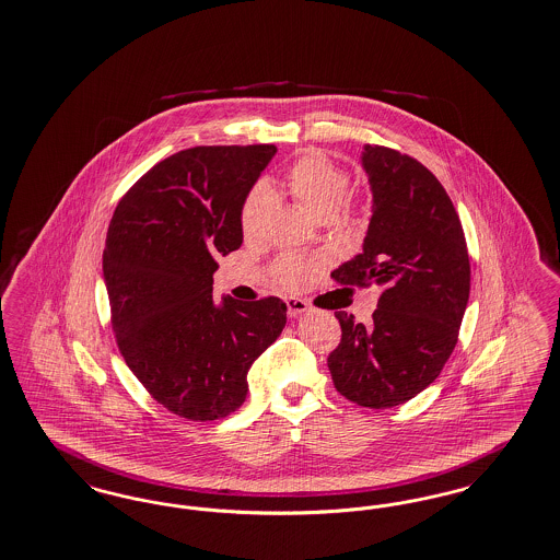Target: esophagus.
Returning <instances> with one entry per match:
<instances>
[{
    "mask_svg": "<svg viewBox=\"0 0 560 560\" xmlns=\"http://www.w3.org/2000/svg\"><path fill=\"white\" fill-rule=\"evenodd\" d=\"M285 304H288V314L290 316H300V314L308 311V304L304 300H300V298H288Z\"/></svg>",
    "mask_w": 560,
    "mask_h": 560,
    "instance_id": "obj_1",
    "label": "esophagus"
}]
</instances>
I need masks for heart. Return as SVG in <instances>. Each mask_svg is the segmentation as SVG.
Returning a JSON list of instances; mask_svg holds the SVG:
<instances>
[{
    "instance_id": "1",
    "label": "heart",
    "mask_w": 560,
    "mask_h": 560,
    "mask_svg": "<svg viewBox=\"0 0 560 560\" xmlns=\"http://www.w3.org/2000/svg\"><path fill=\"white\" fill-rule=\"evenodd\" d=\"M285 187L291 198L298 201L314 219L337 212L339 206L348 198L350 175L337 162L323 152H308L298 158L285 175ZM272 191L267 185H256L247 194L240 223L246 237H258L267 224L272 210ZM311 277V267L295 256H281L272 265V279L283 290H300Z\"/></svg>"
}]
</instances>
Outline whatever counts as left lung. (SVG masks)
I'll return each instance as SVG.
<instances>
[{"label": "left lung", "mask_w": 560, "mask_h": 560, "mask_svg": "<svg viewBox=\"0 0 560 560\" xmlns=\"http://www.w3.org/2000/svg\"><path fill=\"white\" fill-rule=\"evenodd\" d=\"M373 217L362 254L331 272L339 285L373 288V323L336 313L341 339L327 364L337 392L366 408L408 402L442 373L469 302L465 231L438 177L419 160L364 145Z\"/></svg>", "instance_id": "8db88e82"}]
</instances>
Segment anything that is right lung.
Returning a JSON list of instances; mask_svg holds the SVG:
<instances>
[{
    "mask_svg": "<svg viewBox=\"0 0 560 560\" xmlns=\"http://www.w3.org/2000/svg\"><path fill=\"white\" fill-rule=\"evenodd\" d=\"M277 148L201 145L152 166L114 210L104 279L114 337L173 415L214 421L247 396V371L281 336L279 298L212 300L217 256L242 246V206Z\"/></svg>",
    "mask_w": 560,
    "mask_h": 560,
    "instance_id": "add662e5",
    "label": "right lung"
}]
</instances>
